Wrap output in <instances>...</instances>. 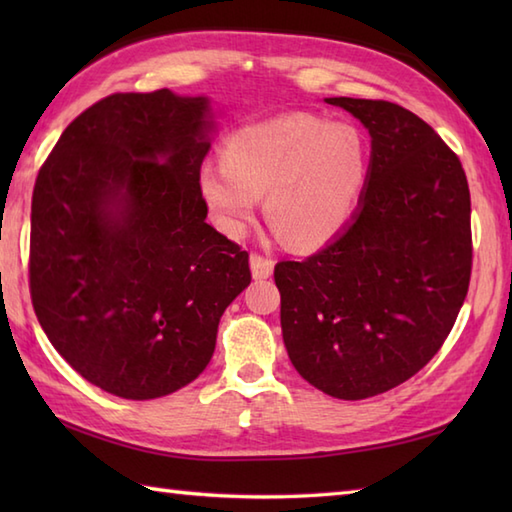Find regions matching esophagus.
<instances>
[{
	"label": "esophagus",
	"mask_w": 512,
	"mask_h": 512,
	"mask_svg": "<svg viewBox=\"0 0 512 512\" xmlns=\"http://www.w3.org/2000/svg\"><path fill=\"white\" fill-rule=\"evenodd\" d=\"M273 268H275V262L270 257H264V255H257L253 253L250 255V273H253L255 279H268L270 275H273Z\"/></svg>",
	"instance_id": "34e87169"
}]
</instances>
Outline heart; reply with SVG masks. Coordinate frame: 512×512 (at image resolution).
<instances>
[{
	"label": "heart",
	"mask_w": 512,
	"mask_h": 512,
	"mask_svg": "<svg viewBox=\"0 0 512 512\" xmlns=\"http://www.w3.org/2000/svg\"><path fill=\"white\" fill-rule=\"evenodd\" d=\"M369 151L347 123L308 112L239 127L222 160L204 162L198 189L211 222L242 237L266 193V215L295 248L328 244L350 222L367 187Z\"/></svg>",
	"instance_id": "1"
}]
</instances>
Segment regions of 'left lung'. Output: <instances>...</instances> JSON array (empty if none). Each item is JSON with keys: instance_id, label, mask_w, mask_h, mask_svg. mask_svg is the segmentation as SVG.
I'll return each mask as SVG.
<instances>
[{"instance_id": "8db88e82", "label": "left lung", "mask_w": 512, "mask_h": 512, "mask_svg": "<svg viewBox=\"0 0 512 512\" xmlns=\"http://www.w3.org/2000/svg\"><path fill=\"white\" fill-rule=\"evenodd\" d=\"M372 136L354 220L303 262H279L281 332L292 365L323 394L363 400L438 354L469 292L471 193L460 158L389 101L325 99Z\"/></svg>"}]
</instances>
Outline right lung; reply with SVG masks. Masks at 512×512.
<instances>
[{
    "label": "right lung",
    "mask_w": 512,
    "mask_h": 512,
    "mask_svg": "<svg viewBox=\"0 0 512 512\" xmlns=\"http://www.w3.org/2000/svg\"><path fill=\"white\" fill-rule=\"evenodd\" d=\"M206 96H105L65 127L32 191L30 297L65 361L107 394L151 400L209 365L248 253L206 224Z\"/></svg>",
    "instance_id": "obj_1"
}]
</instances>
